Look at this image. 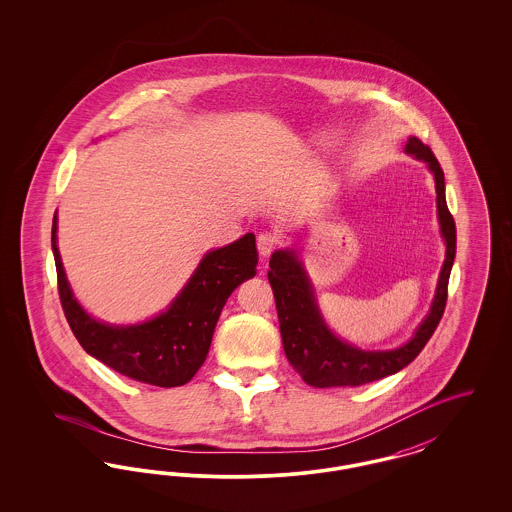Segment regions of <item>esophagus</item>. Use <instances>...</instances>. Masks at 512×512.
<instances>
[{"instance_id":"obj_1","label":"esophagus","mask_w":512,"mask_h":512,"mask_svg":"<svg viewBox=\"0 0 512 512\" xmlns=\"http://www.w3.org/2000/svg\"><path fill=\"white\" fill-rule=\"evenodd\" d=\"M278 244H280V240H278V236L272 234V232H263V234H259V238H257V249H259L261 257H268V255L278 247Z\"/></svg>"}]
</instances>
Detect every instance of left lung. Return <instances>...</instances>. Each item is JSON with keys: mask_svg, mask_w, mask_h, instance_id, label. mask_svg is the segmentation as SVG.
Here are the masks:
<instances>
[{"mask_svg": "<svg viewBox=\"0 0 512 512\" xmlns=\"http://www.w3.org/2000/svg\"><path fill=\"white\" fill-rule=\"evenodd\" d=\"M405 151L428 163L436 180L438 219L447 245L439 272L438 290L428 317L422 320L413 338L391 351H363L336 338L318 311L313 286L293 249L274 251L268 263V282L274 292L280 334L286 357L299 376L313 388L363 386L386 378L413 363L432 338L447 303L449 274L457 251V228L445 201V178L432 149L411 136Z\"/></svg>", "mask_w": 512, "mask_h": 512, "instance_id": "left-lung-1", "label": "left lung"}]
</instances>
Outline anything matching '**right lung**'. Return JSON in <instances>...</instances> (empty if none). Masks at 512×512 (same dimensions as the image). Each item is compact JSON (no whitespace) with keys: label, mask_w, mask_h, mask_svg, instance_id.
<instances>
[{"label":"right lung","mask_w":512,"mask_h":512,"mask_svg":"<svg viewBox=\"0 0 512 512\" xmlns=\"http://www.w3.org/2000/svg\"><path fill=\"white\" fill-rule=\"evenodd\" d=\"M57 290L74 338L86 353L132 380L174 388L194 378L205 363L220 311L242 282L255 276V236L209 251L190 282L159 317L134 326H111L90 317L74 299L57 249V217L51 226Z\"/></svg>","instance_id":"obj_1"}]
</instances>
